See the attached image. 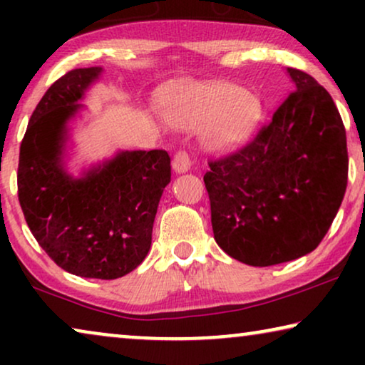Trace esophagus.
I'll use <instances>...</instances> for the list:
<instances>
[{"label":"esophagus","mask_w":365,"mask_h":365,"mask_svg":"<svg viewBox=\"0 0 365 365\" xmlns=\"http://www.w3.org/2000/svg\"><path fill=\"white\" fill-rule=\"evenodd\" d=\"M192 166V159L186 151L179 149V151L174 154L173 158V168L176 173H186Z\"/></svg>","instance_id":"1"}]
</instances>
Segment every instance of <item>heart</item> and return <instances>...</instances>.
Segmentation results:
<instances>
[{"mask_svg":"<svg viewBox=\"0 0 365 365\" xmlns=\"http://www.w3.org/2000/svg\"><path fill=\"white\" fill-rule=\"evenodd\" d=\"M168 121L201 128L207 146L234 149L251 138L262 114L257 96L232 83H192L166 94Z\"/></svg>","mask_w":365,"mask_h":365,"instance_id":"obj_1","label":"heart"}]
</instances>
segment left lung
<instances>
[{"instance_id": "left-lung-1", "label": "left lung", "mask_w": 365, "mask_h": 365, "mask_svg": "<svg viewBox=\"0 0 365 365\" xmlns=\"http://www.w3.org/2000/svg\"><path fill=\"white\" fill-rule=\"evenodd\" d=\"M294 91L236 151L204 174L214 239L229 256L266 267L306 256L326 236L347 187V139L331 94L287 68Z\"/></svg>"}]
</instances>
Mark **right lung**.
I'll use <instances>...</instances> for the list:
<instances>
[{"mask_svg": "<svg viewBox=\"0 0 365 365\" xmlns=\"http://www.w3.org/2000/svg\"><path fill=\"white\" fill-rule=\"evenodd\" d=\"M99 73L71 69L44 93L19 148L18 199L29 231L59 267L109 281L148 256L171 158L164 149L126 151L79 181L63 171L64 123Z\"/></svg>", "mask_w": 365, "mask_h": 365, "instance_id": "1", "label": "right lung"}]
</instances>
